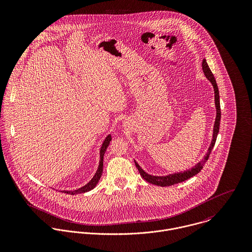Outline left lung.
<instances>
[{"label": "left lung", "instance_id": "left-lung-1", "mask_svg": "<svg viewBox=\"0 0 252 252\" xmlns=\"http://www.w3.org/2000/svg\"><path fill=\"white\" fill-rule=\"evenodd\" d=\"M202 68H203V71L205 72V75L206 77L212 82L214 88H215V100H216V122H215V127H214V135H213V141H212V144L209 147V150H208V153L206 154V156L204 157V159L199 162L197 165H195L192 169H189L183 173H176V174H172V175H169V176H165V177H155V176H151V175H148L144 172V170L139 166V164L135 161V165L136 167L138 168L141 176L143 177L144 180H146L147 182L149 183H152V184H155V185H158V186H171V185H174V184H177V183H180L182 182L184 180H188L192 177H194L195 175H197L198 173L201 172V170L203 169V167L205 166L206 162L208 161L209 157H210V154L216 144V138H217V135H218V132H219V125H220V117H221V111H220V101H219V91H218V87H217V84H216V78L213 74V72L211 71V69L209 68V65L206 61V59L203 60V63H202Z\"/></svg>", "mask_w": 252, "mask_h": 252}]
</instances>
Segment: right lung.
<instances>
[{"label":"right lung","mask_w":252,"mask_h":252,"mask_svg":"<svg viewBox=\"0 0 252 252\" xmlns=\"http://www.w3.org/2000/svg\"><path fill=\"white\" fill-rule=\"evenodd\" d=\"M111 141V136L108 135V137L106 138V140L104 141V143L102 144V147H101V150H100V163H99V167H98V170L95 174V176L93 177V179L90 180L86 185H84L83 187L81 188H78L76 190H73V191H63L64 193H67V194H71V195H74V194H78V193H85L87 191H90L92 190L98 183V181L101 179L102 177V174H103V160H104V154L108 148V144Z\"/></svg>","instance_id":"add662e5"}]
</instances>
